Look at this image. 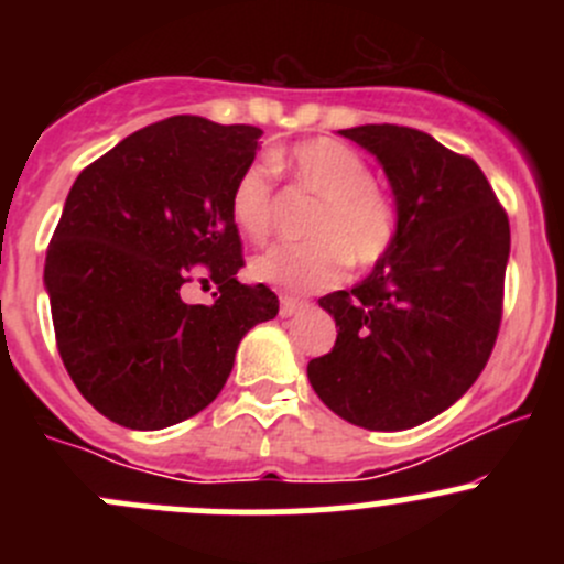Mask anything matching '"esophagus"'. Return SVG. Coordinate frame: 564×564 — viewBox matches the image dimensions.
I'll list each match as a JSON object with an SVG mask.
<instances>
[{
	"instance_id": "34e87169",
	"label": "esophagus",
	"mask_w": 564,
	"mask_h": 564,
	"mask_svg": "<svg viewBox=\"0 0 564 564\" xmlns=\"http://www.w3.org/2000/svg\"><path fill=\"white\" fill-rule=\"evenodd\" d=\"M308 308V303H303V300H292V297H281V316L289 318L294 314H300V311Z\"/></svg>"
}]
</instances>
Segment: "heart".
I'll return each instance as SVG.
<instances>
[{
	"mask_svg": "<svg viewBox=\"0 0 564 564\" xmlns=\"http://www.w3.org/2000/svg\"><path fill=\"white\" fill-rule=\"evenodd\" d=\"M322 207L311 218V246H275L250 261V278L286 297L324 292L344 281L346 261L355 267L379 264L398 235V209L373 185L366 158L335 139H311L289 155L272 158ZM275 209V180L267 163L256 161L237 176L231 215L248 237H264Z\"/></svg>",
	"mask_w": 564,
	"mask_h": 564,
	"instance_id": "1",
	"label": "heart"
}]
</instances>
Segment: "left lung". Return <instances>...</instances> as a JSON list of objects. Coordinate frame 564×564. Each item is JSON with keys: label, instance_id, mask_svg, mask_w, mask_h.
I'll return each instance as SVG.
<instances>
[{"label": "left lung", "instance_id": "1", "mask_svg": "<svg viewBox=\"0 0 564 564\" xmlns=\"http://www.w3.org/2000/svg\"><path fill=\"white\" fill-rule=\"evenodd\" d=\"M390 182L398 235L349 292L318 300L333 351L308 362L316 395L346 423L406 431L475 384L502 322L510 224L486 174L434 135L401 124L338 130Z\"/></svg>", "mask_w": 564, "mask_h": 564}]
</instances>
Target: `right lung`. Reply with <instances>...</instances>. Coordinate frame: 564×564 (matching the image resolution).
Instances as JSON below:
<instances>
[{
    "instance_id": "add662e5",
    "label": "right lung",
    "mask_w": 564,
    "mask_h": 564,
    "mask_svg": "<svg viewBox=\"0 0 564 564\" xmlns=\"http://www.w3.org/2000/svg\"><path fill=\"white\" fill-rule=\"evenodd\" d=\"M253 124L169 117L84 169L45 253L56 346L78 392L133 431H161L218 398L242 335L278 297L237 281L231 191L259 152ZM219 283L187 306L192 267Z\"/></svg>"
}]
</instances>
